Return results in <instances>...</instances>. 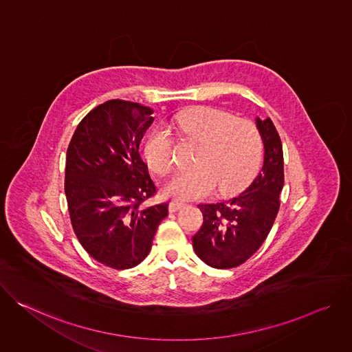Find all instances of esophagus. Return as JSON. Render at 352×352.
Masks as SVG:
<instances>
[{
	"label": "esophagus",
	"mask_w": 352,
	"mask_h": 352,
	"mask_svg": "<svg viewBox=\"0 0 352 352\" xmlns=\"http://www.w3.org/2000/svg\"><path fill=\"white\" fill-rule=\"evenodd\" d=\"M184 206H185L184 202H178V200H173V202H170V205H168V210H170V212H177V210L182 209Z\"/></svg>",
	"instance_id": "34e87169"
}]
</instances>
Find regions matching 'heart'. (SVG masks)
Here are the masks:
<instances>
[{
  "instance_id": "1",
  "label": "heart",
  "mask_w": 352,
  "mask_h": 352,
  "mask_svg": "<svg viewBox=\"0 0 352 352\" xmlns=\"http://www.w3.org/2000/svg\"><path fill=\"white\" fill-rule=\"evenodd\" d=\"M173 126L199 143L193 168L174 173L164 184V193L177 199H197L210 195L216 186L221 193H231L254 179L258 174L263 142L258 126L249 120L230 113L197 107L181 113ZM146 159L156 173L168 171L173 163V135L167 128H157L146 143Z\"/></svg>"
}]
</instances>
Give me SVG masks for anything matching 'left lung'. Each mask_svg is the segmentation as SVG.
<instances>
[{"label":"left lung","instance_id":"1","mask_svg":"<svg viewBox=\"0 0 352 352\" xmlns=\"http://www.w3.org/2000/svg\"><path fill=\"white\" fill-rule=\"evenodd\" d=\"M265 146L262 171L239 195L199 205L204 224L192 236L195 254L214 269L242 265L262 246L280 209L284 185L283 146L270 118H256Z\"/></svg>","mask_w":352,"mask_h":352}]
</instances>
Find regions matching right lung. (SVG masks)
Instances as JSON below:
<instances>
[{"instance_id": "1", "label": "right lung", "mask_w": 352, "mask_h": 352, "mask_svg": "<svg viewBox=\"0 0 352 352\" xmlns=\"http://www.w3.org/2000/svg\"><path fill=\"white\" fill-rule=\"evenodd\" d=\"M153 110L109 100L76 126L67 150L65 195L74 231L86 252L109 267L139 265L150 252L168 204L142 208L156 193L139 152Z\"/></svg>"}]
</instances>
